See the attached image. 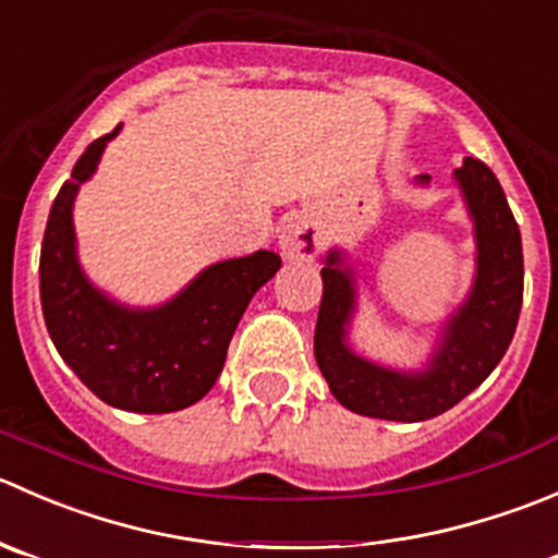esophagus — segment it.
Listing matches in <instances>:
<instances>
[{"mask_svg":"<svg viewBox=\"0 0 558 558\" xmlns=\"http://www.w3.org/2000/svg\"><path fill=\"white\" fill-rule=\"evenodd\" d=\"M279 252L284 260L308 263L319 255V230L312 217H292L279 233Z\"/></svg>","mask_w":558,"mask_h":558,"instance_id":"34e87169","label":"esophagus"}]
</instances>
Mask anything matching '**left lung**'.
<instances>
[{
    "label": "left lung",
    "instance_id": "left-lung-1",
    "mask_svg": "<svg viewBox=\"0 0 558 558\" xmlns=\"http://www.w3.org/2000/svg\"><path fill=\"white\" fill-rule=\"evenodd\" d=\"M474 233V277L464 301L439 325L421 368H393L350 344L357 314L355 263L341 246L325 255L314 357L341 407L366 417L421 423L472 393L496 368L515 333L523 298L521 230L488 165L466 157L453 173ZM432 175H417L428 186Z\"/></svg>",
    "mask_w": 558,
    "mask_h": 558
}]
</instances>
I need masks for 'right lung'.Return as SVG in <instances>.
<instances>
[{
	"mask_svg": "<svg viewBox=\"0 0 558 558\" xmlns=\"http://www.w3.org/2000/svg\"><path fill=\"white\" fill-rule=\"evenodd\" d=\"M119 132L121 124L89 143L48 214L43 317L62 361L97 399L116 410L162 415L192 407L214 388L239 319L281 260L266 250L219 260L157 306H130L99 290L78 260L73 208Z\"/></svg>",
	"mask_w": 558,
	"mask_h": 558,
	"instance_id": "obj_1",
	"label": "right lung"
}]
</instances>
